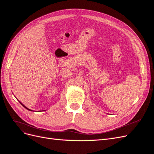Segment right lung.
Instances as JSON below:
<instances>
[{
  "instance_id": "1",
  "label": "right lung",
  "mask_w": 154,
  "mask_h": 154,
  "mask_svg": "<svg viewBox=\"0 0 154 154\" xmlns=\"http://www.w3.org/2000/svg\"><path fill=\"white\" fill-rule=\"evenodd\" d=\"M20 104H22V105H23V106H24V108H26V109H28V110H29V111H32V110H31V109H28V108H27V107H26V106H24V104H22V103H20Z\"/></svg>"
}]
</instances>
